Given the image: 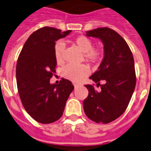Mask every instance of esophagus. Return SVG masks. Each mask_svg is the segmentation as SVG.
I'll return each instance as SVG.
<instances>
[{"mask_svg":"<svg viewBox=\"0 0 151 151\" xmlns=\"http://www.w3.org/2000/svg\"><path fill=\"white\" fill-rule=\"evenodd\" d=\"M73 85H74V86H75V87H77L78 86H79V84H78V83H74Z\"/></svg>","mask_w":151,"mask_h":151,"instance_id":"1","label":"esophagus"}]
</instances>
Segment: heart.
I'll return each instance as SVG.
<instances>
[{"instance_id":"b5f03b06","label":"heart","mask_w":151,"mask_h":151,"mask_svg":"<svg viewBox=\"0 0 151 151\" xmlns=\"http://www.w3.org/2000/svg\"><path fill=\"white\" fill-rule=\"evenodd\" d=\"M73 44L84 52L85 60L91 64L100 62L103 57V52L101 49L94 47L93 40L85 35H80L73 40ZM65 44L62 41H57L54 47L55 59L58 64L64 61ZM89 73V69L86 65H71L64 66L61 74L64 77L73 82H79Z\"/></svg>"}]
</instances>
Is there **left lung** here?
Masks as SVG:
<instances>
[{
    "mask_svg": "<svg viewBox=\"0 0 151 151\" xmlns=\"http://www.w3.org/2000/svg\"><path fill=\"white\" fill-rule=\"evenodd\" d=\"M86 35L101 40L105 55L90 77L100 90L86 85L89 95L83 101L84 111L93 121L107 124L119 118L130 103L136 84L134 58L124 38L109 27L89 31Z\"/></svg>",
    "mask_w": 151,
    "mask_h": 151,
    "instance_id": "obj_1",
    "label": "left lung"
}]
</instances>
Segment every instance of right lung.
Segmentation results:
<instances>
[{"label":"right lung","mask_w":151,"mask_h":151,"mask_svg":"<svg viewBox=\"0 0 151 151\" xmlns=\"http://www.w3.org/2000/svg\"><path fill=\"white\" fill-rule=\"evenodd\" d=\"M71 31L45 26L27 39L17 60V83L21 103L26 112L41 124H50L63 115L65 103L74 86L64 79L58 85L50 84L56 67L55 41Z\"/></svg>","instance_id":"1"}]
</instances>
